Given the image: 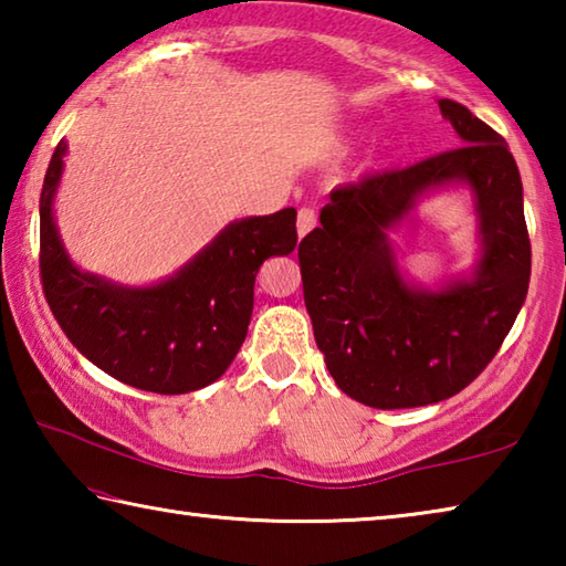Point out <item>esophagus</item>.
<instances>
[{"instance_id": "obj_1", "label": "esophagus", "mask_w": 566, "mask_h": 566, "mask_svg": "<svg viewBox=\"0 0 566 566\" xmlns=\"http://www.w3.org/2000/svg\"><path fill=\"white\" fill-rule=\"evenodd\" d=\"M314 227H317V212H314V209H310V207L300 209V214H296V234L306 237Z\"/></svg>"}]
</instances>
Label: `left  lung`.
I'll return each instance as SVG.
<instances>
[{
    "mask_svg": "<svg viewBox=\"0 0 566 566\" xmlns=\"http://www.w3.org/2000/svg\"><path fill=\"white\" fill-rule=\"evenodd\" d=\"M462 147L415 167L337 187L300 244L304 304L329 375L375 409L454 397L502 347L530 290L532 247L522 177L506 142L452 99H439ZM467 188L478 260L434 287L400 270L390 234L437 190Z\"/></svg>",
    "mask_w": 566,
    "mask_h": 566,
    "instance_id": "8db88e82",
    "label": "left lung"
}]
</instances>
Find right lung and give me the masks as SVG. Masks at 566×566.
<instances>
[{"instance_id": "obj_1", "label": "right lung", "mask_w": 566, "mask_h": 566, "mask_svg": "<svg viewBox=\"0 0 566 566\" xmlns=\"http://www.w3.org/2000/svg\"><path fill=\"white\" fill-rule=\"evenodd\" d=\"M64 157L62 139L40 197V270L54 319L84 357L124 385L157 395L212 385L247 337L260 266L294 252L296 209L229 222L167 280L119 284L80 270L62 242L54 197Z\"/></svg>"}]
</instances>
